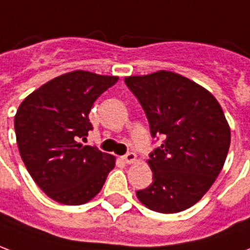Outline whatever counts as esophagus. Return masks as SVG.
I'll return each mask as SVG.
<instances>
[{"mask_svg":"<svg viewBox=\"0 0 250 250\" xmlns=\"http://www.w3.org/2000/svg\"><path fill=\"white\" fill-rule=\"evenodd\" d=\"M136 159H137V156H136V153H133V152H129L125 156H122V160L126 163V164H133L136 162Z\"/></svg>","mask_w":250,"mask_h":250,"instance_id":"esophagus-1","label":"esophagus"}]
</instances>
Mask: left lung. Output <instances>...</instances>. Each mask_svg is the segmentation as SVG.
I'll use <instances>...</instances> for the list:
<instances>
[{
    "mask_svg": "<svg viewBox=\"0 0 250 250\" xmlns=\"http://www.w3.org/2000/svg\"><path fill=\"white\" fill-rule=\"evenodd\" d=\"M143 106L152 137L163 143L149 155L153 182L136 192L153 211L172 214L201 201L224 167L230 126L213 94L172 71L125 78Z\"/></svg>",
    "mask_w": 250,
    "mask_h": 250,
    "instance_id": "8db88e82",
    "label": "left lung"
}]
</instances>
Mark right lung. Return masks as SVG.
<instances>
[{
  "label": "right lung",
  "mask_w": 250,
  "mask_h": 250,
  "mask_svg": "<svg viewBox=\"0 0 250 250\" xmlns=\"http://www.w3.org/2000/svg\"><path fill=\"white\" fill-rule=\"evenodd\" d=\"M117 81L82 70L67 72L44 83L19 106L15 130L20 156L51 199L70 206L87 203L116 166V157L81 141L93 129L91 106Z\"/></svg>",
  "instance_id": "right-lung-1"
}]
</instances>
